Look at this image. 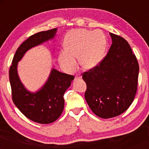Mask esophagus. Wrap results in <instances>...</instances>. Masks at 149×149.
Segmentation results:
<instances>
[{
  "label": "esophagus",
  "mask_w": 149,
  "mask_h": 149,
  "mask_svg": "<svg viewBox=\"0 0 149 149\" xmlns=\"http://www.w3.org/2000/svg\"><path fill=\"white\" fill-rule=\"evenodd\" d=\"M82 78V76H80V74H76V76H75V80H78V79H80Z\"/></svg>",
  "instance_id": "34e87169"
}]
</instances>
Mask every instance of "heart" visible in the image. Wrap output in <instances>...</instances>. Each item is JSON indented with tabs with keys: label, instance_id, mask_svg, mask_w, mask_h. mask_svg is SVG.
Masks as SVG:
<instances>
[{
	"label": "heart",
	"instance_id": "heart-1",
	"mask_svg": "<svg viewBox=\"0 0 149 149\" xmlns=\"http://www.w3.org/2000/svg\"><path fill=\"white\" fill-rule=\"evenodd\" d=\"M107 38L100 30L85 29L69 31L64 38L65 49L59 54V64L66 71L76 68V57L83 69H91L102 61L107 49Z\"/></svg>",
	"mask_w": 149,
	"mask_h": 149
}]
</instances>
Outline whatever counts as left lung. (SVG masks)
Returning <instances> with one entry per match:
<instances>
[{
  "mask_svg": "<svg viewBox=\"0 0 149 149\" xmlns=\"http://www.w3.org/2000/svg\"><path fill=\"white\" fill-rule=\"evenodd\" d=\"M112 44L100 64L83 73L85 98L92 112L102 118L120 115L134 100L139 64L123 38L110 33Z\"/></svg>",
  "mask_w": 149,
  "mask_h": 149,
  "instance_id": "1",
  "label": "left lung"
}]
</instances>
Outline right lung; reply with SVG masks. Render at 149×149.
<instances>
[{
    "mask_svg": "<svg viewBox=\"0 0 149 149\" xmlns=\"http://www.w3.org/2000/svg\"><path fill=\"white\" fill-rule=\"evenodd\" d=\"M57 31L55 28L31 36L17 49L10 68L13 102L26 117L40 124L51 123L59 118L64 110V92L74 76L52 69L43 86L36 92H31L19 79L17 65L29 49L52 39Z\"/></svg>",
    "mask_w": 149,
    "mask_h": 149,
    "instance_id": "add662e5",
    "label": "right lung"
}]
</instances>
